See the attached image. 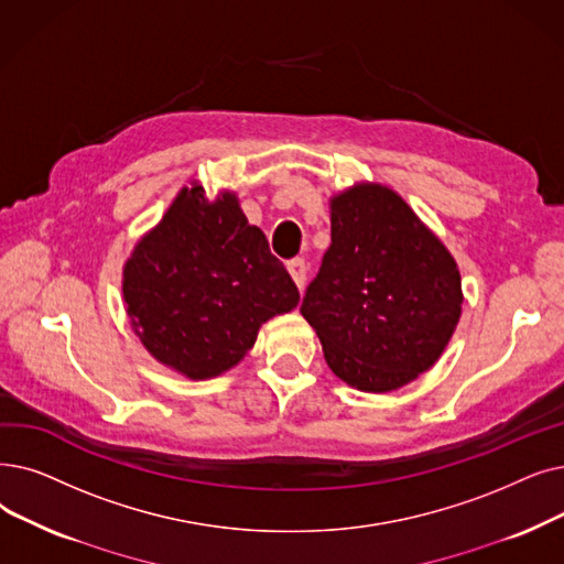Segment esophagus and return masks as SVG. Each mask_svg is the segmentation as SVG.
I'll return each mask as SVG.
<instances>
[{
	"label": "esophagus",
	"mask_w": 564,
	"mask_h": 564,
	"mask_svg": "<svg viewBox=\"0 0 564 564\" xmlns=\"http://www.w3.org/2000/svg\"><path fill=\"white\" fill-rule=\"evenodd\" d=\"M288 272H290V276H292V281H295V285L300 288V290H304V285H306V262L302 260V258H295V260H290L288 262Z\"/></svg>",
	"instance_id": "34e87169"
}]
</instances>
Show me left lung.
<instances>
[{
	"instance_id": "left-lung-1",
	"label": "left lung",
	"mask_w": 564,
	"mask_h": 564,
	"mask_svg": "<svg viewBox=\"0 0 564 564\" xmlns=\"http://www.w3.org/2000/svg\"><path fill=\"white\" fill-rule=\"evenodd\" d=\"M329 218L332 243L300 311L336 378L387 394L445 352L463 306L458 264L384 184L334 193Z\"/></svg>"
}]
</instances>
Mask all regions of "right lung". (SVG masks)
<instances>
[{
	"label": "right lung",
	"mask_w": 564,
	"mask_h": 564,
	"mask_svg": "<svg viewBox=\"0 0 564 564\" xmlns=\"http://www.w3.org/2000/svg\"><path fill=\"white\" fill-rule=\"evenodd\" d=\"M131 329L159 364L209 380L249 355L260 327L300 304V290L237 193L184 186L121 272Z\"/></svg>",
	"instance_id": "right-lung-1"
}]
</instances>
